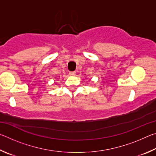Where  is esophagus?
I'll return each mask as SVG.
<instances>
[{"label": "esophagus", "instance_id": "34e87169", "mask_svg": "<svg viewBox=\"0 0 156 156\" xmlns=\"http://www.w3.org/2000/svg\"><path fill=\"white\" fill-rule=\"evenodd\" d=\"M69 76H75L76 74V72H69Z\"/></svg>", "mask_w": 156, "mask_h": 156}]
</instances>
